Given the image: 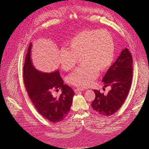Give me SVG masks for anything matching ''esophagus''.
I'll return each mask as SVG.
<instances>
[{
  "label": "esophagus",
  "mask_w": 149,
  "mask_h": 149,
  "mask_svg": "<svg viewBox=\"0 0 149 149\" xmlns=\"http://www.w3.org/2000/svg\"><path fill=\"white\" fill-rule=\"evenodd\" d=\"M85 91L84 89H81V88H76L74 89V92L77 94L79 93L81 91Z\"/></svg>",
  "instance_id": "1"
}]
</instances>
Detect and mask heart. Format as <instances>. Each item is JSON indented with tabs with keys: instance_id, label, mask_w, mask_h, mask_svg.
I'll list each match as a JSON object with an SVG mask.
<instances>
[{
	"instance_id": "heart-1",
	"label": "heart",
	"mask_w": 149,
	"mask_h": 149,
	"mask_svg": "<svg viewBox=\"0 0 149 149\" xmlns=\"http://www.w3.org/2000/svg\"><path fill=\"white\" fill-rule=\"evenodd\" d=\"M67 49H61V66L70 71L77 64L79 58L83 65L69 76L70 84L80 88L91 85L98 74L112 63L114 58V41L106 30H86L80 31L66 44Z\"/></svg>"
}]
</instances>
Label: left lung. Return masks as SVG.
<instances>
[{
    "label": "left lung",
    "mask_w": 149,
    "mask_h": 149,
    "mask_svg": "<svg viewBox=\"0 0 149 149\" xmlns=\"http://www.w3.org/2000/svg\"><path fill=\"white\" fill-rule=\"evenodd\" d=\"M132 56L125 48L104 76V87L111 90L104 95L94 90L95 99L91 103L93 109L102 116H109L118 111L123 104L131 86L132 81Z\"/></svg>",
    "instance_id": "8db88e82"
}]
</instances>
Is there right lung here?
<instances>
[{
  "instance_id": "add662e5",
  "label": "right lung",
  "mask_w": 149,
  "mask_h": 149,
  "mask_svg": "<svg viewBox=\"0 0 149 149\" xmlns=\"http://www.w3.org/2000/svg\"><path fill=\"white\" fill-rule=\"evenodd\" d=\"M30 44L24 66V81L30 100L39 113L52 123H58L67 116L71 109L74 93L70 86L63 84L59 71L43 73L37 70L31 59ZM62 90L58 98L53 97L54 90Z\"/></svg>"
}]
</instances>
